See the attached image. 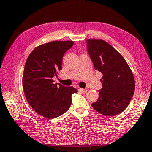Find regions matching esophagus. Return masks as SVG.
<instances>
[{
    "mask_svg": "<svg viewBox=\"0 0 152 152\" xmlns=\"http://www.w3.org/2000/svg\"><path fill=\"white\" fill-rule=\"evenodd\" d=\"M79 90H80V91H81V92H82V93H86V92H87V91H88V88H85V89L80 88V89H79Z\"/></svg>",
    "mask_w": 152,
    "mask_h": 152,
    "instance_id": "obj_1",
    "label": "esophagus"
}]
</instances>
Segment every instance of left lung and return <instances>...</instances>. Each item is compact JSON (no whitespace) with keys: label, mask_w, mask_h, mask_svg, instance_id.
Segmentation results:
<instances>
[{"label":"left lung","mask_w":152,"mask_h":152,"mask_svg":"<svg viewBox=\"0 0 152 152\" xmlns=\"http://www.w3.org/2000/svg\"><path fill=\"white\" fill-rule=\"evenodd\" d=\"M86 42L95 69L103 74L99 98L91 106L103 115L119 114L129 105L134 92L132 71L123 56L106 41L87 39Z\"/></svg>","instance_id":"left-lung-1"}]
</instances>
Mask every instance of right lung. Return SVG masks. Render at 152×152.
Segmentation results:
<instances>
[{"label": "right lung", "instance_id": "1", "mask_svg": "<svg viewBox=\"0 0 152 152\" xmlns=\"http://www.w3.org/2000/svg\"><path fill=\"white\" fill-rule=\"evenodd\" d=\"M72 41H54L36 47L27 59L22 79L27 101L38 114L54 118L67 111L72 95L78 92L73 87L54 84L53 78L62 70V57L72 47Z\"/></svg>", "mask_w": 152, "mask_h": 152}]
</instances>
